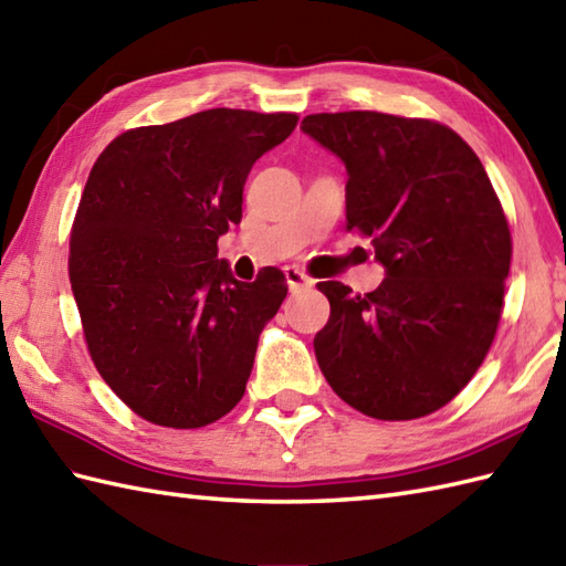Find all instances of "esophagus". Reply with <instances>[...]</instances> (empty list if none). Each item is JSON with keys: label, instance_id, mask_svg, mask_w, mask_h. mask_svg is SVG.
I'll use <instances>...</instances> for the list:
<instances>
[{"label": "esophagus", "instance_id": "esophagus-1", "mask_svg": "<svg viewBox=\"0 0 566 566\" xmlns=\"http://www.w3.org/2000/svg\"><path fill=\"white\" fill-rule=\"evenodd\" d=\"M284 276L286 284H290V292H304L308 286H314V280L306 272H302L298 268H284Z\"/></svg>", "mask_w": 566, "mask_h": 566}]
</instances>
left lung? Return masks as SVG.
<instances>
[{
  "instance_id": "1",
  "label": "left lung",
  "mask_w": 566,
  "mask_h": 566,
  "mask_svg": "<svg viewBox=\"0 0 566 566\" xmlns=\"http://www.w3.org/2000/svg\"><path fill=\"white\" fill-rule=\"evenodd\" d=\"M306 136L347 170L345 228L369 238L384 282H321L323 377L379 420L438 411L476 375L499 328L511 231L482 160L452 128L379 112L311 114Z\"/></svg>"
}]
</instances>
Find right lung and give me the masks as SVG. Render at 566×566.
I'll return each instance as SVG.
<instances>
[{
  "mask_svg": "<svg viewBox=\"0 0 566 566\" xmlns=\"http://www.w3.org/2000/svg\"><path fill=\"white\" fill-rule=\"evenodd\" d=\"M296 122L209 109L130 128L92 167L70 233L72 294L94 367L155 426H209L243 399L286 280L264 268L238 282L216 243L240 223L250 167Z\"/></svg>",
  "mask_w": 566,
  "mask_h": 566,
  "instance_id": "1",
  "label": "right lung"
}]
</instances>
